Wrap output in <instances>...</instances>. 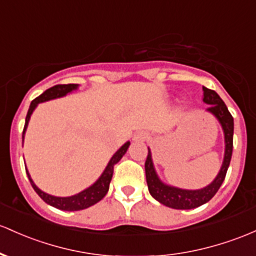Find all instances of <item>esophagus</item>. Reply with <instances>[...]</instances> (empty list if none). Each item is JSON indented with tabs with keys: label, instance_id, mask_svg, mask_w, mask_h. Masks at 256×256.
<instances>
[{
	"label": "esophagus",
	"instance_id": "obj_1",
	"mask_svg": "<svg viewBox=\"0 0 256 256\" xmlns=\"http://www.w3.org/2000/svg\"><path fill=\"white\" fill-rule=\"evenodd\" d=\"M132 138L134 142H144L148 140V134H146L144 131H138L134 134Z\"/></svg>",
	"mask_w": 256,
	"mask_h": 256
}]
</instances>
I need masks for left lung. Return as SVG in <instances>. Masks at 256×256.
<instances>
[{"label": "left lung", "instance_id": "obj_1", "mask_svg": "<svg viewBox=\"0 0 256 256\" xmlns=\"http://www.w3.org/2000/svg\"><path fill=\"white\" fill-rule=\"evenodd\" d=\"M203 102L209 106L206 112L214 115L221 128L224 131V154L222 165L218 170L216 178L210 182L209 184L199 190H184L171 186V184H165L160 180L156 168H154L153 158H152V152L148 148V156L146 160L144 169H146V180H147L148 190H150V196L156 200L162 203V206L172 208V209L178 210H190L196 209V208L203 206L208 203L210 199L216 194L218 188L222 184L224 176H226L227 169L231 162L232 150H233V118L231 113L227 109L224 100L220 96L212 90L206 88L203 86Z\"/></svg>", "mask_w": 256, "mask_h": 256}]
</instances>
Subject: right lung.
<instances>
[{"label": "right lung", "mask_w": 256, "mask_h": 256, "mask_svg": "<svg viewBox=\"0 0 256 256\" xmlns=\"http://www.w3.org/2000/svg\"><path fill=\"white\" fill-rule=\"evenodd\" d=\"M78 88V84H69V85H57L53 86L50 88L46 90L41 96H38V98L32 100V104L29 106V110H28L26 118H25V126H24V131H23V142H24V136H25V131H26L28 125H29L30 118L34 113V110L36 109L40 103L47 102V100H56V98H60L66 96L68 94H72V91H76ZM128 146H130V141H128L126 143H124L122 147L119 148L115 153L113 154L110 160L106 164V169L103 170L102 175L97 178L96 182L91 184L90 187L85 188L81 192L76 193L74 196H56L52 194H48V193L44 192L41 190L40 188L35 184V182L32 181V176H30L29 171H28V168H25L26 170V175L30 180V184L35 192L40 196V198L44 202H46L47 204L53 208H57L60 210H64V212H78V210H84L87 209V208L94 206V204L98 203L100 200H102L104 198V196L108 193L109 190V184H110L112 178H113V171H114V165L116 162H120V159L125 156L126 150H128Z\"/></svg>", "instance_id": "obj_1"}]
</instances>
